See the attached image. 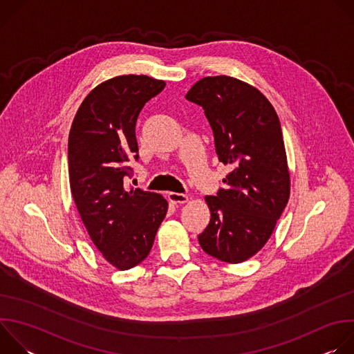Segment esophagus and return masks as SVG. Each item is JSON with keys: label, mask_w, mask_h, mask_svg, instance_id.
I'll list each match as a JSON object with an SVG mask.
<instances>
[{"label": "esophagus", "mask_w": 354, "mask_h": 354, "mask_svg": "<svg viewBox=\"0 0 354 354\" xmlns=\"http://www.w3.org/2000/svg\"><path fill=\"white\" fill-rule=\"evenodd\" d=\"M168 200L171 201V203L174 205H185L189 201V197L187 194H183V193H175V192H169L168 193Z\"/></svg>", "instance_id": "34e87169"}]
</instances>
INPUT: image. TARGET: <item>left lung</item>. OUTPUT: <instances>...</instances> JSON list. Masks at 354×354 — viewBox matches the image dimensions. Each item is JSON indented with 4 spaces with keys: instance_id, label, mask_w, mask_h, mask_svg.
<instances>
[{
    "instance_id": "8db88e82",
    "label": "left lung",
    "mask_w": 354,
    "mask_h": 354,
    "mask_svg": "<svg viewBox=\"0 0 354 354\" xmlns=\"http://www.w3.org/2000/svg\"><path fill=\"white\" fill-rule=\"evenodd\" d=\"M205 109L216 153L231 172L198 243L207 255L241 263L269 241L290 197V171L279 116L255 86L228 75L198 80L185 96Z\"/></svg>"
}]
</instances>
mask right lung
Returning a JSON list of instances; mask_svg holds the SVG:
<instances>
[{
	"instance_id": "1",
	"label": "right lung",
	"mask_w": 354,
	"mask_h": 354,
	"mask_svg": "<svg viewBox=\"0 0 354 354\" xmlns=\"http://www.w3.org/2000/svg\"><path fill=\"white\" fill-rule=\"evenodd\" d=\"M165 81L118 75L97 84L80 105L68 136L71 194L88 235L116 269L142 262L153 248L168 201L158 193L126 189L129 161L138 158L137 118Z\"/></svg>"
}]
</instances>
